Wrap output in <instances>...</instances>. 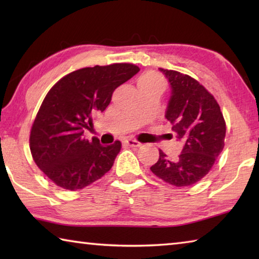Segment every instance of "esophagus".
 <instances>
[{
    "label": "esophagus",
    "mask_w": 259,
    "mask_h": 259,
    "mask_svg": "<svg viewBox=\"0 0 259 259\" xmlns=\"http://www.w3.org/2000/svg\"><path fill=\"white\" fill-rule=\"evenodd\" d=\"M124 143L126 144V145L131 146V147H138V146H140V143L137 142V140H135V139H125Z\"/></svg>",
    "instance_id": "esophagus-1"
}]
</instances>
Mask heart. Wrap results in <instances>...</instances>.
<instances>
[{"mask_svg": "<svg viewBox=\"0 0 259 259\" xmlns=\"http://www.w3.org/2000/svg\"><path fill=\"white\" fill-rule=\"evenodd\" d=\"M138 87L139 89L162 91L164 89V81L155 73H147L139 78Z\"/></svg>", "mask_w": 259, "mask_h": 259, "instance_id": "b5f03b06", "label": "heart"}]
</instances>
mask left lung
I'll return each instance as SVG.
<instances>
[{
	"label": "left lung",
	"instance_id": "obj_1",
	"mask_svg": "<svg viewBox=\"0 0 259 259\" xmlns=\"http://www.w3.org/2000/svg\"><path fill=\"white\" fill-rule=\"evenodd\" d=\"M159 71L170 84L164 116L184 146L177 157H169L160 150L159 160L151 170L171 185L190 186L210 171L224 148L225 120L216 99L198 81L176 71Z\"/></svg>",
	"mask_w": 259,
	"mask_h": 259
}]
</instances>
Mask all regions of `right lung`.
<instances>
[{"label": "right lung", "instance_id": "right-lung-1", "mask_svg": "<svg viewBox=\"0 0 259 259\" xmlns=\"http://www.w3.org/2000/svg\"><path fill=\"white\" fill-rule=\"evenodd\" d=\"M138 72L133 64L97 65L69 73L51 88L34 120L29 147L35 163L56 185L82 190L109 171L121 143L89 142L83 129L106 109L114 90Z\"/></svg>", "mask_w": 259, "mask_h": 259}]
</instances>
